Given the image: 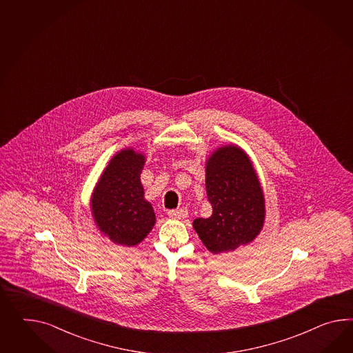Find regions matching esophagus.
Masks as SVG:
<instances>
[{
	"label": "esophagus",
	"mask_w": 353,
	"mask_h": 353,
	"mask_svg": "<svg viewBox=\"0 0 353 353\" xmlns=\"http://www.w3.org/2000/svg\"><path fill=\"white\" fill-rule=\"evenodd\" d=\"M168 215H170V218H173V219H183L188 215V210L180 208V209H176V210H170Z\"/></svg>",
	"instance_id": "34e87169"
}]
</instances>
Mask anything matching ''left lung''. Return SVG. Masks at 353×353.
<instances>
[{
  "label": "left lung",
  "instance_id": "left-lung-1",
  "mask_svg": "<svg viewBox=\"0 0 353 353\" xmlns=\"http://www.w3.org/2000/svg\"><path fill=\"white\" fill-rule=\"evenodd\" d=\"M205 188L213 212L192 222L212 254L246 246L265 222V198L249 154L236 144L219 146L205 162Z\"/></svg>",
  "mask_w": 353,
  "mask_h": 353
}]
</instances>
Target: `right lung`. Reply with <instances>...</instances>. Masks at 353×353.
Here are the masks:
<instances>
[{
  "label": "right lung",
  "mask_w": 353,
  "mask_h": 353,
  "mask_svg": "<svg viewBox=\"0 0 353 353\" xmlns=\"http://www.w3.org/2000/svg\"><path fill=\"white\" fill-rule=\"evenodd\" d=\"M144 164L143 152L131 146L121 149L105 165L90 196L95 225L120 246H137L154 227V209L140 181Z\"/></svg>",
  "instance_id": "right-lung-1"
}]
</instances>
